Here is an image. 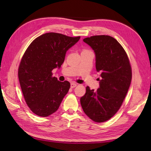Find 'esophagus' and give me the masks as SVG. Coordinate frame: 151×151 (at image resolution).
I'll list each match as a JSON object with an SVG mask.
<instances>
[{
  "label": "esophagus",
  "mask_w": 151,
  "mask_h": 151,
  "mask_svg": "<svg viewBox=\"0 0 151 151\" xmlns=\"http://www.w3.org/2000/svg\"><path fill=\"white\" fill-rule=\"evenodd\" d=\"M76 86H77V84L76 83H74V82H73V83H71V84H70V88H75V87H76Z\"/></svg>",
  "instance_id": "esophagus-1"
}]
</instances>
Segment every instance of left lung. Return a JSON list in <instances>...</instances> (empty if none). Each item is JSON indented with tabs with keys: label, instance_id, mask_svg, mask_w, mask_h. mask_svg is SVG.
<instances>
[{
	"label": "left lung",
	"instance_id": "8db88e82",
	"mask_svg": "<svg viewBox=\"0 0 151 151\" xmlns=\"http://www.w3.org/2000/svg\"><path fill=\"white\" fill-rule=\"evenodd\" d=\"M84 42L96 55V68L101 73L99 88L91 90L81 98L84 112L95 122L110 119L121 107L132 80V68L124 48L110 36L96 35Z\"/></svg>",
	"mask_w": 151,
	"mask_h": 151
}]
</instances>
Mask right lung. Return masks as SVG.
<instances>
[{
  "instance_id": "obj_1",
  "label": "right lung",
  "mask_w": 151,
  "mask_h": 151,
  "mask_svg": "<svg viewBox=\"0 0 151 151\" xmlns=\"http://www.w3.org/2000/svg\"><path fill=\"white\" fill-rule=\"evenodd\" d=\"M79 39L47 33L35 39L25 51L18 77L25 101L36 115L47 117L55 112L68 93L69 82L58 81L52 70L61 67L67 51Z\"/></svg>"
}]
</instances>
